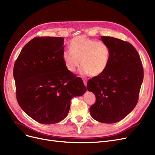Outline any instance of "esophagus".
I'll list each match as a JSON object with an SVG mask.
<instances>
[{
    "mask_svg": "<svg viewBox=\"0 0 155 155\" xmlns=\"http://www.w3.org/2000/svg\"><path fill=\"white\" fill-rule=\"evenodd\" d=\"M83 82H84L85 86L86 87L87 86V80L86 79H83Z\"/></svg>",
    "mask_w": 155,
    "mask_h": 155,
    "instance_id": "34e87169",
    "label": "esophagus"
}]
</instances>
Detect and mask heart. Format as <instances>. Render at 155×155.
<instances>
[{"label": "heart", "instance_id": "b5f03b06", "mask_svg": "<svg viewBox=\"0 0 155 155\" xmlns=\"http://www.w3.org/2000/svg\"><path fill=\"white\" fill-rule=\"evenodd\" d=\"M70 50L62 53V59L68 70L74 72L81 64L82 74L98 76L104 72L110 61V50L104 41L78 36L71 39Z\"/></svg>", "mask_w": 155, "mask_h": 155}]
</instances>
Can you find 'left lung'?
<instances>
[{
    "label": "left lung",
    "mask_w": 155,
    "mask_h": 155,
    "mask_svg": "<svg viewBox=\"0 0 155 155\" xmlns=\"http://www.w3.org/2000/svg\"><path fill=\"white\" fill-rule=\"evenodd\" d=\"M110 50L106 70L90 79L87 89L96 96L89 108L96 121L115 123L134 110L144 78L140 56L132 45L119 39L101 36Z\"/></svg>",
    "instance_id": "obj_1"
}]
</instances>
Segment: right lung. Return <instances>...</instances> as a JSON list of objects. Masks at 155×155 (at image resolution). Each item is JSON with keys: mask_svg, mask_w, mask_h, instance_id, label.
Here are the masks:
<instances>
[{"mask_svg": "<svg viewBox=\"0 0 155 155\" xmlns=\"http://www.w3.org/2000/svg\"><path fill=\"white\" fill-rule=\"evenodd\" d=\"M63 45V38H35L24 46L15 63L17 101L28 116L41 124L62 121L71 100L87 91L82 78L66 68Z\"/></svg>", "mask_w": 155, "mask_h": 155, "instance_id": "1", "label": "right lung"}]
</instances>
